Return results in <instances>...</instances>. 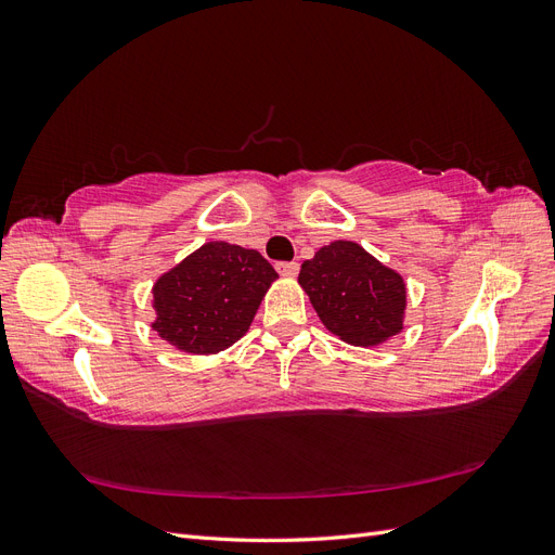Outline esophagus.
<instances>
[{
	"label": "esophagus",
	"mask_w": 555,
	"mask_h": 555,
	"mask_svg": "<svg viewBox=\"0 0 555 555\" xmlns=\"http://www.w3.org/2000/svg\"><path fill=\"white\" fill-rule=\"evenodd\" d=\"M275 271H278L282 278H296L298 263H296V261H278V263H275Z\"/></svg>",
	"instance_id": "esophagus-1"
}]
</instances>
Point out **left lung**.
Masks as SVG:
<instances>
[{
	"instance_id": "left-lung-1",
	"label": "left lung",
	"mask_w": 555,
	"mask_h": 555,
	"mask_svg": "<svg viewBox=\"0 0 555 555\" xmlns=\"http://www.w3.org/2000/svg\"><path fill=\"white\" fill-rule=\"evenodd\" d=\"M298 282L322 324L349 345L375 347L402 328L405 282L357 243L324 245L300 266Z\"/></svg>"
}]
</instances>
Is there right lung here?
<instances>
[{
	"mask_svg": "<svg viewBox=\"0 0 555 555\" xmlns=\"http://www.w3.org/2000/svg\"><path fill=\"white\" fill-rule=\"evenodd\" d=\"M275 278L257 249L201 245L155 282L153 328L188 354H217L247 333Z\"/></svg>",
	"mask_w": 555,
	"mask_h": 555,
	"instance_id": "1",
	"label": "right lung"
}]
</instances>
